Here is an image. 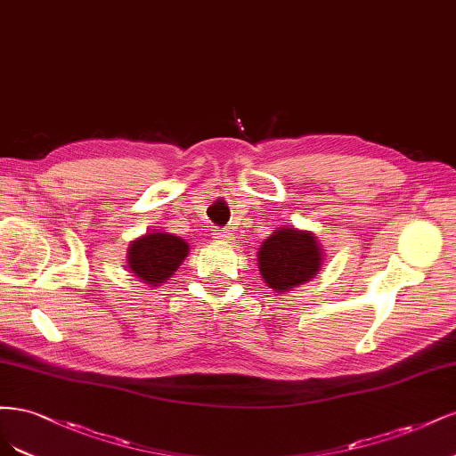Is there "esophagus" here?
<instances>
[{
  "instance_id": "1",
  "label": "esophagus",
  "mask_w": 456,
  "mask_h": 456,
  "mask_svg": "<svg viewBox=\"0 0 456 456\" xmlns=\"http://www.w3.org/2000/svg\"><path fill=\"white\" fill-rule=\"evenodd\" d=\"M216 239H219V240H231L232 237H231V234H227L225 231H222V229H216Z\"/></svg>"
}]
</instances>
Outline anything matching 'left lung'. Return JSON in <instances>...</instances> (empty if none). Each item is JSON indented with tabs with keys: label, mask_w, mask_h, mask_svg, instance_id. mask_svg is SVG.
Wrapping results in <instances>:
<instances>
[{
	"label": "left lung",
	"mask_w": 456,
	"mask_h": 456,
	"mask_svg": "<svg viewBox=\"0 0 456 456\" xmlns=\"http://www.w3.org/2000/svg\"><path fill=\"white\" fill-rule=\"evenodd\" d=\"M322 256L324 254L313 232L282 227L261 244L259 273L274 291H289L318 274Z\"/></svg>",
	"instance_id": "obj_1"
}]
</instances>
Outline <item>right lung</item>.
Instances as JSON below:
<instances>
[{
	"label": "right lung",
	"mask_w": 456,
	"mask_h": 456,
	"mask_svg": "<svg viewBox=\"0 0 456 456\" xmlns=\"http://www.w3.org/2000/svg\"><path fill=\"white\" fill-rule=\"evenodd\" d=\"M189 244L170 232L153 231L128 246V269L150 286L165 284L187 257Z\"/></svg>",
	"instance_id": "obj_1"
}]
</instances>
